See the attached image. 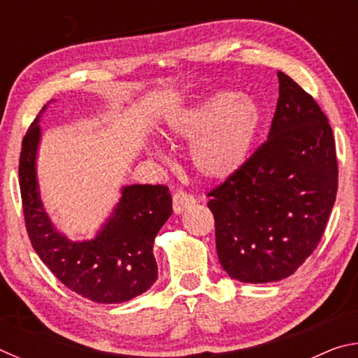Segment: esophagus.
I'll use <instances>...</instances> for the list:
<instances>
[{
  "label": "esophagus",
  "mask_w": 358,
  "mask_h": 358,
  "mask_svg": "<svg viewBox=\"0 0 358 358\" xmlns=\"http://www.w3.org/2000/svg\"><path fill=\"white\" fill-rule=\"evenodd\" d=\"M194 203H196V199H194L191 194H187L185 191H177L173 194V213L175 215L183 213L185 210L191 208Z\"/></svg>",
  "instance_id": "1"
}]
</instances>
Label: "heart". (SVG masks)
<instances>
[{"mask_svg": "<svg viewBox=\"0 0 358 358\" xmlns=\"http://www.w3.org/2000/svg\"><path fill=\"white\" fill-rule=\"evenodd\" d=\"M262 121V108L250 96L217 92L172 113L166 128L175 141L192 143V166L203 178L222 181L251 157Z\"/></svg>", "mask_w": 358, "mask_h": 358, "instance_id": "obj_1", "label": "heart"}]
</instances>
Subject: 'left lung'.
Instances as JSON below:
<instances>
[{"mask_svg":"<svg viewBox=\"0 0 358 358\" xmlns=\"http://www.w3.org/2000/svg\"><path fill=\"white\" fill-rule=\"evenodd\" d=\"M278 80L280 98L266 142L208 194L217 257L241 282L292 275L322 238L338 191L329 120L289 76L278 71Z\"/></svg>","mask_w":358,"mask_h":358,"instance_id":"obj_1","label":"left lung"}]
</instances>
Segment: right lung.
<instances>
[{"instance_id":"1","label":"right lung","mask_w":358,"mask_h":358,"mask_svg":"<svg viewBox=\"0 0 358 358\" xmlns=\"http://www.w3.org/2000/svg\"><path fill=\"white\" fill-rule=\"evenodd\" d=\"M41 115L23 137L19 164L23 215L34 251L66 287L83 299L123 303L147 292L157 280L155 238L172 215L169 187L123 186L118 203L96 237L69 240L55 227L41 201L36 173Z\"/></svg>"}]
</instances>
